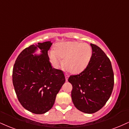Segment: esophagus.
Masks as SVG:
<instances>
[{"instance_id": "obj_1", "label": "esophagus", "mask_w": 129, "mask_h": 129, "mask_svg": "<svg viewBox=\"0 0 129 129\" xmlns=\"http://www.w3.org/2000/svg\"><path fill=\"white\" fill-rule=\"evenodd\" d=\"M65 77H66V81H67L68 79H69V74L66 73V74H65Z\"/></svg>"}]
</instances>
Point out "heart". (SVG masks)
Instances as JSON below:
<instances>
[{
  "mask_svg": "<svg viewBox=\"0 0 129 129\" xmlns=\"http://www.w3.org/2000/svg\"><path fill=\"white\" fill-rule=\"evenodd\" d=\"M89 45L76 41H67L58 44L55 50L49 53V59L54 67H57L63 59V67L68 72L77 74L84 71L92 57Z\"/></svg>",
  "mask_w": 129,
  "mask_h": 129,
  "instance_id": "heart-1",
  "label": "heart"
}]
</instances>
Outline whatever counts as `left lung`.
<instances>
[{
  "mask_svg": "<svg viewBox=\"0 0 129 129\" xmlns=\"http://www.w3.org/2000/svg\"><path fill=\"white\" fill-rule=\"evenodd\" d=\"M90 45L92 53L88 67L79 74L70 76L68 80L73 86V103L86 114L95 113L105 106L114 84L111 60L100 47Z\"/></svg>",
  "mask_w": 129,
  "mask_h": 129,
  "instance_id": "obj_1",
  "label": "left lung"
}]
</instances>
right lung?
Returning a JSON list of instances; mask_svg holds the SVG:
<instances>
[{"mask_svg":"<svg viewBox=\"0 0 129 129\" xmlns=\"http://www.w3.org/2000/svg\"><path fill=\"white\" fill-rule=\"evenodd\" d=\"M52 43L46 41L26 48L16 59L12 82L18 101L35 114L47 112L53 106L57 94L66 82L61 70L53 69L48 50ZM41 50L40 55L35 54Z\"/></svg>","mask_w":129,"mask_h":129,"instance_id":"1","label":"right lung"}]
</instances>
